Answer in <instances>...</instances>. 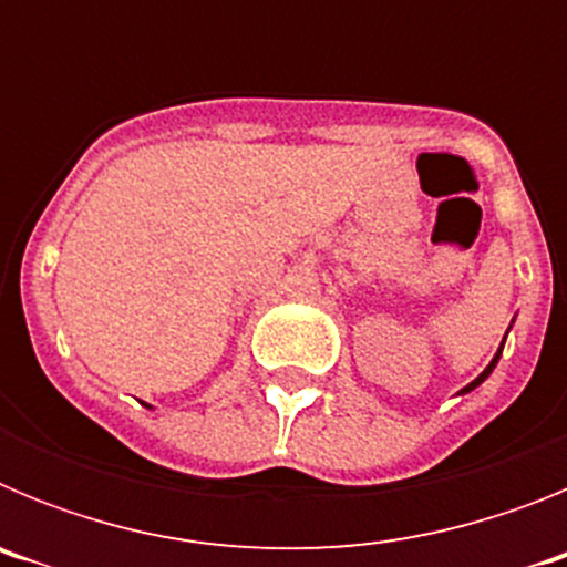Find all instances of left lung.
<instances>
[{"mask_svg":"<svg viewBox=\"0 0 567 567\" xmlns=\"http://www.w3.org/2000/svg\"><path fill=\"white\" fill-rule=\"evenodd\" d=\"M503 343H505V340H503ZM499 354H503V346H499V352H497V354H494V360H491V363H488V365H485V372H483V374H480V378H477V380H471V383H468V385H465V389H463V394H465V392H471V389H477V385H480V383H483V380H485V378H488V374H491V372H494V365H497Z\"/></svg>","mask_w":567,"mask_h":567,"instance_id":"8db88e82","label":"left lung"}]
</instances>
